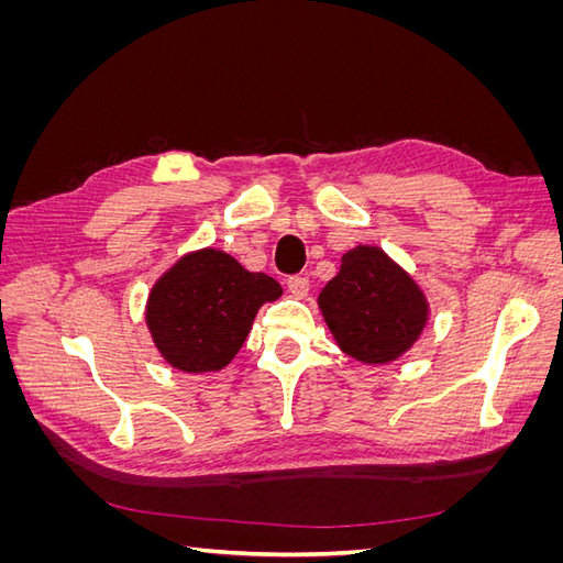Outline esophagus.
Listing matches in <instances>:
<instances>
[{
    "mask_svg": "<svg viewBox=\"0 0 563 563\" xmlns=\"http://www.w3.org/2000/svg\"><path fill=\"white\" fill-rule=\"evenodd\" d=\"M286 286H288V291H291L296 298H305V296H308V291H310V279L296 275V277H288Z\"/></svg>",
    "mask_w": 563,
    "mask_h": 563,
    "instance_id": "1",
    "label": "esophagus"
}]
</instances>
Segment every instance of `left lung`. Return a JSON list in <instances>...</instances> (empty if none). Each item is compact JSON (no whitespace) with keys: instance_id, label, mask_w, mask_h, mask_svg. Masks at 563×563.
Instances as JSON below:
<instances>
[{"instance_id":"1","label":"left lung","mask_w":563,"mask_h":563,"mask_svg":"<svg viewBox=\"0 0 563 563\" xmlns=\"http://www.w3.org/2000/svg\"><path fill=\"white\" fill-rule=\"evenodd\" d=\"M319 310L338 347L362 364L395 362L428 323L420 286L378 246H354L321 288Z\"/></svg>"}]
</instances>
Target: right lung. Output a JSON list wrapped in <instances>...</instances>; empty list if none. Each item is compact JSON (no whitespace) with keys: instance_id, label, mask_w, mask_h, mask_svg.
Wrapping results in <instances>:
<instances>
[{"instance_id":"obj_1","label":"right lung","mask_w":563,"mask_h":563,"mask_svg":"<svg viewBox=\"0 0 563 563\" xmlns=\"http://www.w3.org/2000/svg\"><path fill=\"white\" fill-rule=\"evenodd\" d=\"M282 286L232 255L201 249L183 255L152 286L145 321L159 354L178 371L211 373L240 352L265 302Z\"/></svg>"}]
</instances>
